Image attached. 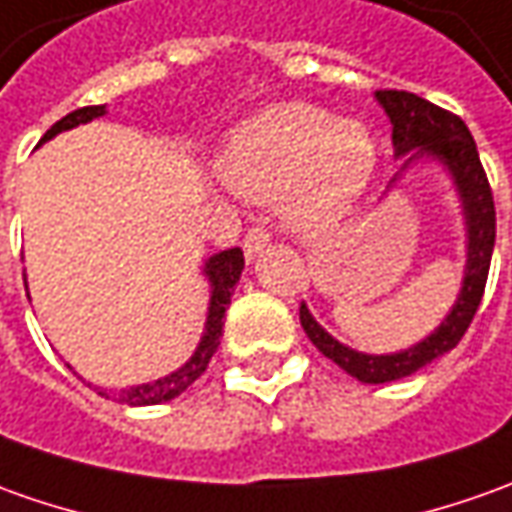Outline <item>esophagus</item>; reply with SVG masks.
I'll use <instances>...</instances> for the list:
<instances>
[{
	"mask_svg": "<svg viewBox=\"0 0 512 512\" xmlns=\"http://www.w3.org/2000/svg\"><path fill=\"white\" fill-rule=\"evenodd\" d=\"M271 235L266 232L263 227H252L249 232H246V238H243V252H246V257L252 260L255 255H260L266 246H269Z\"/></svg>",
	"mask_w": 512,
	"mask_h": 512,
	"instance_id": "esophagus-1",
	"label": "esophagus"
}]
</instances>
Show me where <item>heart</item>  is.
<instances>
[{
    "mask_svg": "<svg viewBox=\"0 0 512 512\" xmlns=\"http://www.w3.org/2000/svg\"><path fill=\"white\" fill-rule=\"evenodd\" d=\"M221 179L246 198L285 196L288 224L319 235L356 210L378 170V142L356 120L311 103L257 111L229 137Z\"/></svg>",
    "mask_w": 512,
    "mask_h": 512,
    "instance_id": "obj_1",
    "label": "heart"
}]
</instances>
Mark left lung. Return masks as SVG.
I'll return each mask as SVG.
<instances>
[{
  "instance_id": "left-lung-1",
  "label": "left lung",
  "mask_w": 512,
  "mask_h": 512,
  "mask_svg": "<svg viewBox=\"0 0 512 512\" xmlns=\"http://www.w3.org/2000/svg\"><path fill=\"white\" fill-rule=\"evenodd\" d=\"M375 97L389 114L395 154L403 156L418 148L417 152L414 150L415 155L406 159V165L417 156L431 154L451 170L462 196V207H465V224H468V263H465V280H462L457 305L429 339H423L403 353H392V356L356 353L319 328L314 316L308 314V308L300 305L302 328L308 333V339L319 347L322 356L336 361L344 373H350L364 384H387V381H398V378L417 373L437 356L454 350L465 336L482 302L485 283H488L490 255H493V241H496V207H493L488 173L479 162L476 142L468 125L462 123V117L403 89H378Z\"/></svg>"
}]
</instances>
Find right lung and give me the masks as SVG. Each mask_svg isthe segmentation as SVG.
<instances>
[{
  "label": "right lung",
  "mask_w": 512,
  "mask_h": 512,
  "mask_svg": "<svg viewBox=\"0 0 512 512\" xmlns=\"http://www.w3.org/2000/svg\"><path fill=\"white\" fill-rule=\"evenodd\" d=\"M100 114H106V106H83V109L69 111L66 117H61L58 123L52 125L50 131L41 137V142H47L55 134H61L66 128H75V125L89 123ZM243 271V252L235 246V249H227L221 255L210 257V263L204 266V274L210 277L212 283V300H210V314H207V333L198 344L196 356L190 358L184 367H179L176 373H170L168 378H159L154 384H139V387L120 389V392H106V389H97V395H106V398H117L125 406H151V403H162L182 395L184 389L190 387L196 381L198 375L207 370L210 358L215 356L218 344H221V330H224V314H227L229 302H232V294H235V283L241 280ZM92 387V384H89Z\"/></svg>",
  "instance_id": "add662e5"
}]
</instances>
